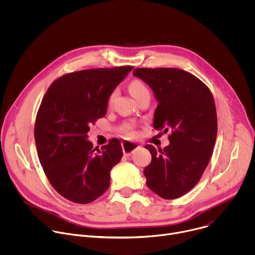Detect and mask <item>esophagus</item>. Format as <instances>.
I'll list each match as a JSON object with an SVG mask.
<instances>
[{"mask_svg": "<svg viewBox=\"0 0 255 255\" xmlns=\"http://www.w3.org/2000/svg\"><path fill=\"white\" fill-rule=\"evenodd\" d=\"M138 147H139V145L136 142H130V141H123L122 142L123 152L127 156L131 155V153H133Z\"/></svg>", "mask_w": 255, "mask_h": 255, "instance_id": "obj_1", "label": "esophagus"}]
</instances>
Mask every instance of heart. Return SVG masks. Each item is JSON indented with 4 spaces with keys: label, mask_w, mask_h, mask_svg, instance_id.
I'll return each mask as SVG.
<instances>
[{
    "label": "heart",
    "mask_w": 255,
    "mask_h": 255,
    "mask_svg": "<svg viewBox=\"0 0 255 255\" xmlns=\"http://www.w3.org/2000/svg\"><path fill=\"white\" fill-rule=\"evenodd\" d=\"M129 91H130V93H131V95L133 96V98L136 100V99H138L140 96H142L143 94H145V93H148V90H147V88L145 87V85L142 83V82H140V81H133L131 84H130V86H129ZM116 96H117V90H115L112 94H111V96H110V103H112L113 101H114V99L116 98ZM123 131L126 133V135H128V136H130V137H132V136H134L135 135V132L133 131V129H132V127L130 126V125H126L125 127H124V129H123Z\"/></svg>",
    "instance_id": "b5f03b06"
}]
</instances>
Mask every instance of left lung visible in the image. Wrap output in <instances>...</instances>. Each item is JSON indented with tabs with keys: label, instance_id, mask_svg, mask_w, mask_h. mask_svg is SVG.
Instances as JSON below:
<instances>
[{
	"label": "left lung",
	"instance_id": "obj_1",
	"mask_svg": "<svg viewBox=\"0 0 255 255\" xmlns=\"http://www.w3.org/2000/svg\"><path fill=\"white\" fill-rule=\"evenodd\" d=\"M133 76L149 86L158 103L153 127L172 132L163 149L145 145L152 156L143 170L146 185L163 199L179 198L198 184L212 156L218 129L214 98L183 69L135 68Z\"/></svg>",
	"mask_w": 255,
	"mask_h": 255
}]
</instances>
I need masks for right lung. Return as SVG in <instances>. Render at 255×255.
<instances>
[{"instance_id":"1","label":"right lung","mask_w":255,"mask_h":255,"mask_svg":"<svg viewBox=\"0 0 255 255\" xmlns=\"http://www.w3.org/2000/svg\"><path fill=\"white\" fill-rule=\"evenodd\" d=\"M133 66L94 68L56 80L46 92L35 122V143L51 186L63 198L88 204L110 186V171L120 162L119 139L93 148L90 125L106 116L108 101Z\"/></svg>"}]
</instances>
